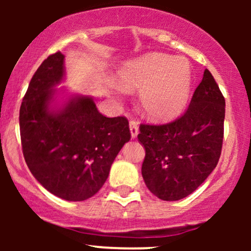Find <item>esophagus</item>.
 <instances>
[{
  "mask_svg": "<svg viewBox=\"0 0 251 251\" xmlns=\"http://www.w3.org/2000/svg\"><path fill=\"white\" fill-rule=\"evenodd\" d=\"M129 126H130V132H131V137L132 138H136L137 135H138V123H137L135 120H131L129 122Z\"/></svg>",
  "mask_w": 251,
  "mask_h": 251,
  "instance_id": "obj_1",
  "label": "esophagus"
}]
</instances>
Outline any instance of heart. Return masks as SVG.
<instances>
[{
  "label": "heart",
  "instance_id": "heart-1",
  "mask_svg": "<svg viewBox=\"0 0 251 251\" xmlns=\"http://www.w3.org/2000/svg\"><path fill=\"white\" fill-rule=\"evenodd\" d=\"M126 89H143L140 107L156 121L176 118L186 106L192 85V68L185 58L153 53L130 61L120 73Z\"/></svg>",
  "mask_w": 251,
  "mask_h": 251
}]
</instances>
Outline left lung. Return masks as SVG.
<instances>
[{
    "label": "left lung",
    "mask_w": 251,
    "mask_h": 251,
    "mask_svg": "<svg viewBox=\"0 0 251 251\" xmlns=\"http://www.w3.org/2000/svg\"><path fill=\"white\" fill-rule=\"evenodd\" d=\"M224 119L225 98L205 70L183 115L166 125L139 126L145 147L142 175L155 197L180 200L207 179L221 157Z\"/></svg>",
    "instance_id": "obj_1"
}]
</instances>
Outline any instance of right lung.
<instances>
[{
	"instance_id": "obj_1",
	"label": "right lung",
	"mask_w": 251,
	"mask_h": 251,
	"mask_svg": "<svg viewBox=\"0 0 251 251\" xmlns=\"http://www.w3.org/2000/svg\"><path fill=\"white\" fill-rule=\"evenodd\" d=\"M64 76L58 51L40 65L19 111L27 167L42 186L67 201H83L100 190L113 161L131 138L128 119L106 118L90 97H78L50 112L54 85Z\"/></svg>"
}]
</instances>
